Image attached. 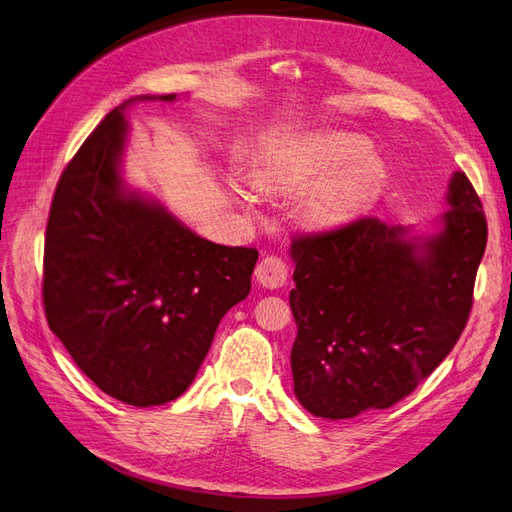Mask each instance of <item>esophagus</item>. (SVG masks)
Returning <instances> with one entry per match:
<instances>
[{"label": "esophagus", "instance_id": "obj_1", "mask_svg": "<svg viewBox=\"0 0 512 512\" xmlns=\"http://www.w3.org/2000/svg\"><path fill=\"white\" fill-rule=\"evenodd\" d=\"M288 267L280 256H265L256 267V280L265 288H280L286 284Z\"/></svg>", "mask_w": 512, "mask_h": 512}]
</instances>
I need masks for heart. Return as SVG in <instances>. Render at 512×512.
Listing matches in <instances>:
<instances>
[{
	"label": "heart",
	"mask_w": 512,
	"mask_h": 512,
	"mask_svg": "<svg viewBox=\"0 0 512 512\" xmlns=\"http://www.w3.org/2000/svg\"><path fill=\"white\" fill-rule=\"evenodd\" d=\"M312 184L315 187L303 202V215L312 226H338L379 196L383 168L368 155L359 137L329 133L284 150L265 165L260 176L265 189H297ZM241 200L254 204V191L243 189Z\"/></svg>",
	"instance_id": "b5f03b06"
}]
</instances>
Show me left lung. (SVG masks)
Returning a JSON list of instances; mask_svg holds the SVG:
<instances>
[{
    "mask_svg": "<svg viewBox=\"0 0 512 512\" xmlns=\"http://www.w3.org/2000/svg\"><path fill=\"white\" fill-rule=\"evenodd\" d=\"M448 204L426 241L377 217L293 237L290 368L312 416L344 420L396 405L461 338L487 217L465 172L452 176Z\"/></svg>",
    "mask_w": 512,
    "mask_h": 512,
    "instance_id": "1",
    "label": "left lung"
}]
</instances>
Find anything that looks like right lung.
<instances>
[{
    "instance_id": "1",
    "label": "right lung",
    "mask_w": 512,
    "mask_h": 512,
    "mask_svg": "<svg viewBox=\"0 0 512 512\" xmlns=\"http://www.w3.org/2000/svg\"><path fill=\"white\" fill-rule=\"evenodd\" d=\"M124 133L118 107L60 176L45 232L43 303L49 329L96 388L150 407L189 388L219 321L250 295L258 252L206 241L124 191Z\"/></svg>"
}]
</instances>
